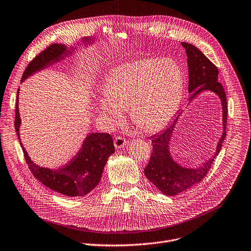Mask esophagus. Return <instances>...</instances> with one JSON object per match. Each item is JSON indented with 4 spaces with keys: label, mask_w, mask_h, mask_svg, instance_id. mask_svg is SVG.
Instances as JSON below:
<instances>
[{
    "label": "esophagus",
    "mask_w": 251,
    "mask_h": 251,
    "mask_svg": "<svg viewBox=\"0 0 251 251\" xmlns=\"http://www.w3.org/2000/svg\"><path fill=\"white\" fill-rule=\"evenodd\" d=\"M126 144H127L126 140L124 138H122V137H117L114 140V146H115L116 149L124 148V146H126Z\"/></svg>",
    "instance_id": "1"
}]
</instances>
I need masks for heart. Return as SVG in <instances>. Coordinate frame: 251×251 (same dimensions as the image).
<instances>
[{
  "mask_svg": "<svg viewBox=\"0 0 251 251\" xmlns=\"http://www.w3.org/2000/svg\"><path fill=\"white\" fill-rule=\"evenodd\" d=\"M183 73L172 59L148 58L111 70L96 109L109 128L129 109L133 123L146 133L162 129L174 117L183 94Z\"/></svg>",
  "mask_w": 251,
  "mask_h": 251,
  "instance_id": "heart-1",
  "label": "heart"
}]
</instances>
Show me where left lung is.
<instances>
[{
    "instance_id": "8db88e82",
    "label": "left lung",
    "mask_w": 251,
    "mask_h": 251,
    "mask_svg": "<svg viewBox=\"0 0 251 251\" xmlns=\"http://www.w3.org/2000/svg\"><path fill=\"white\" fill-rule=\"evenodd\" d=\"M187 56L188 66V92L191 94L189 101L202 92L209 91L217 95L222 105L223 133L218 142L216 152L199 168H185L179 164L172 155V137L179 118L180 112L173 122L160 133L151 137L152 152L146 166L144 174L146 177L164 195L176 196L200 183L208 174L211 165L222 149L226 138L227 106L226 98L223 86L218 81L219 71L217 67L195 46L181 42Z\"/></svg>"
}]
</instances>
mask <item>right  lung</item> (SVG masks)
<instances>
[{
    "instance_id": "add662e5",
    "label": "right lung",
    "mask_w": 251,
    "mask_h": 251,
    "mask_svg": "<svg viewBox=\"0 0 251 251\" xmlns=\"http://www.w3.org/2000/svg\"><path fill=\"white\" fill-rule=\"evenodd\" d=\"M91 37L80 39L79 45L93 44ZM75 48L65 44H52L37 55L26 67L22 76V82L35 73L42 71L58 62L72 56ZM19 95H17L15 127L21 147L23 148L26 163L35 178L46 187L69 197H81L90 193L100 183L108 157L115 151L112 138L109 134L90 133L83 140L76 154L59 169L43 168L34 163L25 151L20 135L22 119L19 109Z\"/></svg>"
}]
</instances>
